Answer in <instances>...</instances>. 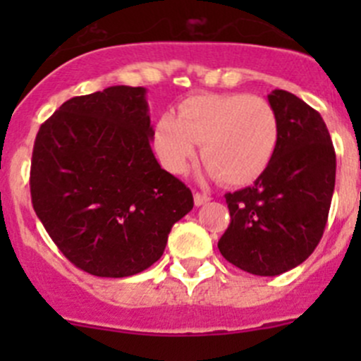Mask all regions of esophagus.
Returning a JSON list of instances; mask_svg holds the SVG:
<instances>
[{
	"label": "esophagus",
	"instance_id": "34e87169",
	"mask_svg": "<svg viewBox=\"0 0 361 361\" xmlns=\"http://www.w3.org/2000/svg\"><path fill=\"white\" fill-rule=\"evenodd\" d=\"M211 199H209V195H206V194H194V202H195V206H204V204L206 202H209Z\"/></svg>",
	"mask_w": 361,
	"mask_h": 361
}]
</instances>
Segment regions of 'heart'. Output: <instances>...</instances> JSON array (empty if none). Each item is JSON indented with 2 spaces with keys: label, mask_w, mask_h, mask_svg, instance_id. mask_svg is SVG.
<instances>
[{
  "label": "heart",
  "mask_w": 361,
  "mask_h": 361,
  "mask_svg": "<svg viewBox=\"0 0 361 361\" xmlns=\"http://www.w3.org/2000/svg\"><path fill=\"white\" fill-rule=\"evenodd\" d=\"M278 143L279 120L272 104L239 92L188 97L176 116H160L154 134L155 152L167 171L183 173L201 145L206 173L231 187L258 180Z\"/></svg>",
  "instance_id": "1"
}]
</instances>
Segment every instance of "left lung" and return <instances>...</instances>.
Listing matches in <instances>:
<instances>
[{
  "instance_id": "1",
  "label": "left lung",
  "mask_w": 361,
  "mask_h": 361,
  "mask_svg": "<svg viewBox=\"0 0 361 361\" xmlns=\"http://www.w3.org/2000/svg\"><path fill=\"white\" fill-rule=\"evenodd\" d=\"M279 120L271 166L251 187L225 195V260L255 276H279L314 251L336 187V152L322 115L286 90L267 96Z\"/></svg>"
}]
</instances>
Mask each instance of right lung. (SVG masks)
I'll return each instance as SVG.
<instances>
[{
    "instance_id": "obj_1",
    "label": "right lung",
    "mask_w": 361,
    "mask_h": 361,
    "mask_svg": "<svg viewBox=\"0 0 361 361\" xmlns=\"http://www.w3.org/2000/svg\"><path fill=\"white\" fill-rule=\"evenodd\" d=\"M145 87L113 85L66 101L36 134V216L82 271L126 278L162 257L194 207L190 188L160 167Z\"/></svg>"
}]
</instances>
